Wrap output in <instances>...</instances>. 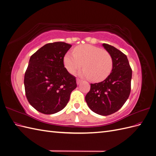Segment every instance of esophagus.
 Returning a JSON list of instances; mask_svg holds the SVG:
<instances>
[{"label":"esophagus","mask_w":156,"mask_h":156,"mask_svg":"<svg viewBox=\"0 0 156 156\" xmlns=\"http://www.w3.org/2000/svg\"><path fill=\"white\" fill-rule=\"evenodd\" d=\"M81 82H82V81H81V79H77V84H78V85H79V84H81Z\"/></svg>","instance_id":"obj_1"}]
</instances>
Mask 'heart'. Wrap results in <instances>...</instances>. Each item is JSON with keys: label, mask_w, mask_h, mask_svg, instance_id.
<instances>
[{"label": "heart", "mask_w": 156, "mask_h": 156, "mask_svg": "<svg viewBox=\"0 0 156 156\" xmlns=\"http://www.w3.org/2000/svg\"><path fill=\"white\" fill-rule=\"evenodd\" d=\"M73 51L74 53L68 52L64 56V66L70 73L81 68L83 64L84 68L78 75L87 79L100 82L111 73L112 60L107 51L92 45L84 44L76 47Z\"/></svg>", "instance_id": "b5f03b06"}]
</instances>
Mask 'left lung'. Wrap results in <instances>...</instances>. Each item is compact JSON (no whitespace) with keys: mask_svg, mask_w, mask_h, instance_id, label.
<instances>
[{"mask_svg":"<svg viewBox=\"0 0 156 156\" xmlns=\"http://www.w3.org/2000/svg\"><path fill=\"white\" fill-rule=\"evenodd\" d=\"M102 45L111 56L112 69L104 81L90 84L85 101L93 112L107 116L119 111L128 98L132 70L126 55L122 51L108 44Z\"/></svg>","mask_w":156,"mask_h":156,"instance_id":"8db88e82","label":"left lung"}]
</instances>
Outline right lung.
I'll return each mask as SVG.
<instances>
[{
    "mask_svg": "<svg viewBox=\"0 0 156 156\" xmlns=\"http://www.w3.org/2000/svg\"><path fill=\"white\" fill-rule=\"evenodd\" d=\"M72 45L45 44L33 54L24 78L28 101L36 110L52 115L62 110L77 87L75 77L64 68V56Z\"/></svg>",
    "mask_w": 156,
    "mask_h": 156,
    "instance_id": "1",
    "label": "right lung"
}]
</instances>
